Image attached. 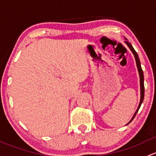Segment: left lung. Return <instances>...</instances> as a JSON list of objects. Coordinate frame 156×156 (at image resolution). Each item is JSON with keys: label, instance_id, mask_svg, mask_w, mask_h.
Here are the masks:
<instances>
[{"label": "left lung", "instance_id": "8db88e82", "mask_svg": "<svg viewBox=\"0 0 156 156\" xmlns=\"http://www.w3.org/2000/svg\"><path fill=\"white\" fill-rule=\"evenodd\" d=\"M125 39L127 40L126 37H125ZM125 43H126L127 46H128V48L130 49V50L132 52V53L134 54V58H135V61H136V64H137V70H138V73H139V76H140V104H139V106H138L137 110H136L135 113H134V115H133L132 119H131V121L129 122L128 123L131 122V121H132L133 119H134V118L135 117L136 114L138 112V110H139L140 107L141 106V104H142L143 101H144V72H143V70L142 68H141V65H140V59H139V57H138V55L137 53V52H136L135 50H134V49L133 48L132 45L129 42H128V41H125Z\"/></svg>", "mask_w": 156, "mask_h": 156}]
</instances>
